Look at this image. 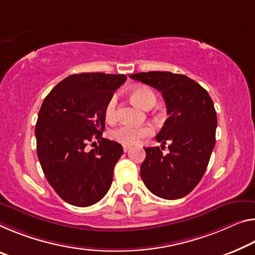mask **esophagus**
Returning <instances> with one entry per match:
<instances>
[{
  "mask_svg": "<svg viewBox=\"0 0 255 255\" xmlns=\"http://www.w3.org/2000/svg\"><path fill=\"white\" fill-rule=\"evenodd\" d=\"M124 152H128L129 149H130V146H129V145H124Z\"/></svg>",
  "mask_w": 255,
  "mask_h": 255,
  "instance_id": "1",
  "label": "esophagus"
}]
</instances>
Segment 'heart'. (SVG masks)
<instances>
[{
  "label": "heart",
  "mask_w": 255,
  "mask_h": 255,
  "mask_svg": "<svg viewBox=\"0 0 255 255\" xmlns=\"http://www.w3.org/2000/svg\"><path fill=\"white\" fill-rule=\"evenodd\" d=\"M130 99L140 108L149 109L156 102L155 93L152 88L147 86H136L129 92ZM118 112H117V98H112L108 101L106 106V117L108 120H116ZM151 130L147 127L138 128L130 126V125H121V126L113 129L111 132L112 138L124 145H132L138 143L140 139L149 135Z\"/></svg>",
  "instance_id": "obj_1"
}]
</instances>
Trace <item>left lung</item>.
<instances>
[{
	"mask_svg": "<svg viewBox=\"0 0 255 255\" xmlns=\"http://www.w3.org/2000/svg\"><path fill=\"white\" fill-rule=\"evenodd\" d=\"M152 86L163 96L168 118L156 135L159 146L145 147L140 178L154 195L181 199L203 177L216 144L217 113L209 93L189 77L169 71L129 76ZM168 142L169 152L162 149Z\"/></svg>",
	"mask_w": 255,
	"mask_h": 255,
	"instance_id": "1",
	"label": "left lung"
}]
</instances>
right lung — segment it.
Returning a JSON list of instances; mask_svg holds the SVG:
<instances>
[{"instance_id": "add662e5", "label": "right lung", "mask_w": 255, "mask_h": 255, "mask_svg": "<svg viewBox=\"0 0 255 255\" xmlns=\"http://www.w3.org/2000/svg\"><path fill=\"white\" fill-rule=\"evenodd\" d=\"M126 79V75L102 72L71 75L43 101L35 128L38 160L47 181L67 203L90 207L110 188L124 149L102 137L106 106ZM93 138L99 145L87 152Z\"/></svg>"}]
</instances>
